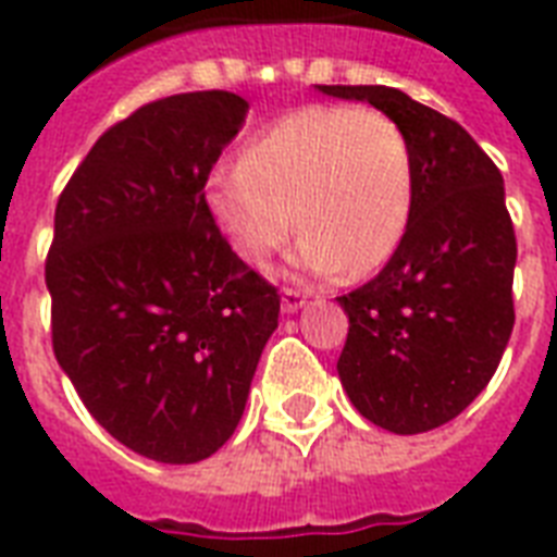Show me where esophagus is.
I'll use <instances>...</instances> for the list:
<instances>
[{"instance_id": "esophagus-1", "label": "esophagus", "mask_w": 557, "mask_h": 557, "mask_svg": "<svg viewBox=\"0 0 557 557\" xmlns=\"http://www.w3.org/2000/svg\"><path fill=\"white\" fill-rule=\"evenodd\" d=\"M306 304L304 292H297V288H283V297H280V306H283V312L292 314L297 312L300 306Z\"/></svg>"}]
</instances>
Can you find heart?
Segmentation results:
<instances>
[{
    "mask_svg": "<svg viewBox=\"0 0 557 557\" xmlns=\"http://www.w3.org/2000/svg\"><path fill=\"white\" fill-rule=\"evenodd\" d=\"M413 205L405 126L352 103L288 112L208 185L210 213L243 260L269 262L297 225L295 265L312 277L379 271L405 243Z\"/></svg>",
    "mask_w": 557,
    "mask_h": 557,
    "instance_id": "obj_1",
    "label": "heart"
}]
</instances>
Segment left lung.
Segmentation results:
<instances>
[{"mask_svg": "<svg viewBox=\"0 0 557 557\" xmlns=\"http://www.w3.org/2000/svg\"><path fill=\"white\" fill-rule=\"evenodd\" d=\"M367 100L405 126L416 205L405 243L356 292L338 375L349 401L389 433L450 422L500 364L515 326L518 239L503 176L480 144L436 109L389 86H318Z\"/></svg>", "mask_w": 557, "mask_h": 557, "instance_id": "obj_1", "label": "left lung"}]
</instances>
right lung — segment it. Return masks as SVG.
<instances>
[{"instance_id":"add662e5","label":"right lung","mask_w":557,"mask_h":557,"mask_svg":"<svg viewBox=\"0 0 557 557\" xmlns=\"http://www.w3.org/2000/svg\"><path fill=\"white\" fill-rule=\"evenodd\" d=\"M245 109L222 89L144 103L57 199L54 356L86 410L156 462H199L231 440L277 330V286L231 251L205 199Z\"/></svg>"}]
</instances>
